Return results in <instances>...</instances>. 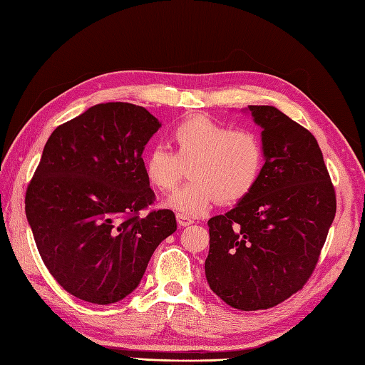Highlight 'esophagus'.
<instances>
[{
  "instance_id": "1",
  "label": "esophagus",
  "mask_w": 365,
  "mask_h": 365,
  "mask_svg": "<svg viewBox=\"0 0 365 365\" xmlns=\"http://www.w3.org/2000/svg\"><path fill=\"white\" fill-rule=\"evenodd\" d=\"M177 222H178V226H182V227H187V226H191L192 221L190 216H187V215H182V213H178L177 215Z\"/></svg>"
}]
</instances>
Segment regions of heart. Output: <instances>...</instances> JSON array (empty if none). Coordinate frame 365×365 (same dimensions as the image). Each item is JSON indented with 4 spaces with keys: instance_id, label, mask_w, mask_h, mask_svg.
Masks as SVG:
<instances>
[{
    "instance_id": "obj_1",
    "label": "heart",
    "mask_w": 365,
    "mask_h": 365,
    "mask_svg": "<svg viewBox=\"0 0 365 365\" xmlns=\"http://www.w3.org/2000/svg\"><path fill=\"white\" fill-rule=\"evenodd\" d=\"M174 150L155 144L144 157V175L152 188L166 192L178 183L183 165L190 180L168 199L175 212L196 216L216 199L234 204L257 185L265 152L260 136L251 128H232L207 115L185 119L173 131Z\"/></svg>"
}]
</instances>
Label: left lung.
Segmentation results:
<instances>
[{
  "instance_id": "1",
  "label": "left lung",
  "mask_w": 365,
  "mask_h": 365,
  "mask_svg": "<svg viewBox=\"0 0 365 365\" xmlns=\"http://www.w3.org/2000/svg\"><path fill=\"white\" fill-rule=\"evenodd\" d=\"M262 127L257 185L226 215L208 220L210 289L240 311L277 306L314 273L336 216V192L311 131L274 106L250 105Z\"/></svg>"
}]
</instances>
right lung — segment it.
<instances>
[{
	"label": "right lung",
	"mask_w": 365,
	"mask_h": 365,
	"mask_svg": "<svg viewBox=\"0 0 365 365\" xmlns=\"http://www.w3.org/2000/svg\"><path fill=\"white\" fill-rule=\"evenodd\" d=\"M160 127L143 106L100 103L59 125L43 147L25 212L45 267L76 298H125L177 230L166 208L139 216L155 200L143 152Z\"/></svg>",
	"instance_id": "right-lung-1"
}]
</instances>
